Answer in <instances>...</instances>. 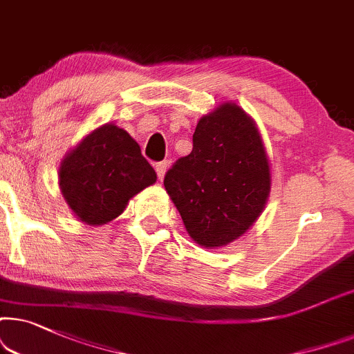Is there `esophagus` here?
<instances>
[{
	"instance_id": "1",
	"label": "esophagus",
	"mask_w": 354,
	"mask_h": 354,
	"mask_svg": "<svg viewBox=\"0 0 354 354\" xmlns=\"http://www.w3.org/2000/svg\"><path fill=\"white\" fill-rule=\"evenodd\" d=\"M167 167H168L167 162H160V163L155 165V171H157V176H158L160 181L163 180L165 173H167Z\"/></svg>"
}]
</instances>
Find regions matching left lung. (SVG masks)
Instances as JSON below:
<instances>
[{
	"label": "left lung",
	"mask_w": 354,
	"mask_h": 354,
	"mask_svg": "<svg viewBox=\"0 0 354 354\" xmlns=\"http://www.w3.org/2000/svg\"><path fill=\"white\" fill-rule=\"evenodd\" d=\"M165 189L187 234L205 249L236 241L270 196V162L256 121L234 102L199 120L192 152L168 169Z\"/></svg>",
	"instance_id": "1"
}]
</instances>
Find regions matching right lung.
Segmentation results:
<instances>
[{
	"mask_svg": "<svg viewBox=\"0 0 354 354\" xmlns=\"http://www.w3.org/2000/svg\"><path fill=\"white\" fill-rule=\"evenodd\" d=\"M157 181L128 131L106 122L84 136L61 160L58 183L75 218L100 226L122 214L128 202Z\"/></svg>",
	"mask_w": 354,
	"mask_h": 354,
	"instance_id": "add662e5",
	"label": "right lung"
}]
</instances>
